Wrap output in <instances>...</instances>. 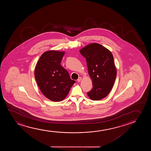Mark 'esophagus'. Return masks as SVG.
<instances>
[{"label": "esophagus", "instance_id": "esophagus-1", "mask_svg": "<svg viewBox=\"0 0 151 151\" xmlns=\"http://www.w3.org/2000/svg\"><path fill=\"white\" fill-rule=\"evenodd\" d=\"M81 79H82V78L80 77H79L78 78V79H77V81H78V82H80Z\"/></svg>", "mask_w": 151, "mask_h": 151}]
</instances>
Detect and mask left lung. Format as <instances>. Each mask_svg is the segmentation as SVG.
I'll use <instances>...</instances> for the list:
<instances>
[{"label":"left lung","instance_id":"obj_1","mask_svg":"<svg viewBox=\"0 0 151 151\" xmlns=\"http://www.w3.org/2000/svg\"><path fill=\"white\" fill-rule=\"evenodd\" d=\"M79 52L86 58L88 73L93 84L88 96L93 101L103 99L111 90L116 76L113 55L107 48L96 43L89 44Z\"/></svg>","mask_w":151,"mask_h":151}]
</instances>
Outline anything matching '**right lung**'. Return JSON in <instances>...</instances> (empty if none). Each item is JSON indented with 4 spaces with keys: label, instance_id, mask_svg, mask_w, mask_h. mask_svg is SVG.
Masks as SVG:
<instances>
[{
    "label": "right lung",
    "instance_id": "obj_1",
    "mask_svg": "<svg viewBox=\"0 0 151 151\" xmlns=\"http://www.w3.org/2000/svg\"><path fill=\"white\" fill-rule=\"evenodd\" d=\"M65 52L55 50L44 52L35 69V80L40 90L48 99L62 101L68 95L75 81L60 63Z\"/></svg>",
    "mask_w": 151,
    "mask_h": 151
}]
</instances>
